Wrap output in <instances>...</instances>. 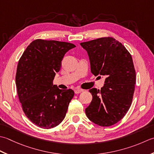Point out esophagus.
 I'll use <instances>...</instances> for the list:
<instances>
[{"instance_id":"esophagus-1","label":"esophagus","mask_w":154,"mask_h":154,"mask_svg":"<svg viewBox=\"0 0 154 154\" xmlns=\"http://www.w3.org/2000/svg\"><path fill=\"white\" fill-rule=\"evenodd\" d=\"M82 92H83V90L80 89V88H76V89L74 90L75 94H79V93H80Z\"/></svg>"}]
</instances>
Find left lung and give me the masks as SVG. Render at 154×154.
I'll list each match as a JSON object with an SVG mask.
<instances>
[{"label":"left lung","mask_w":154,"mask_h":154,"mask_svg":"<svg viewBox=\"0 0 154 154\" xmlns=\"http://www.w3.org/2000/svg\"><path fill=\"white\" fill-rule=\"evenodd\" d=\"M88 52L95 76L106 77L101 90L92 88L88 118L100 126H110L124 117L132 102L136 84L133 60L125 46L112 37L80 43Z\"/></svg>","instance_id":"1"}]
</instances>
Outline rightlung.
<instances>
[{"label": "right lung", "mask_w": 154, "mask_h": 154, "mask_svg": "<svg viewBox=\"0 0 154 154\" xmlns=\"http://www.w3.org/2000/svg\"><path fill=\"white\" fill-rule=\"evenodd\" d=\"M72 43L56 40H34L18 61L16 85L25 115L44 129L57 126L64 120L74 92L53 85L62 59Z\"/></svg>", "instance_id": "right-lung-1"}]
</instances>
